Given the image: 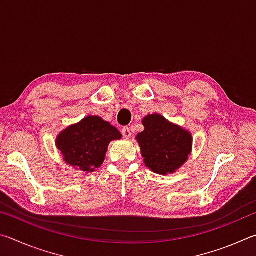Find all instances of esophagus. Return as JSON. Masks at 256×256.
Masks as SVG:
<instances>
[{
	"instance_id": "esophagus-1",
	"label": "esophagus",
	"mask_w": 256,
	"mask_h": 256,
	"mask_svg": "<svg viewBox=\"0 0 256 256\" xmlns=\"http://www.w3.org/2000/svg\"><path fill=\"white\" fill-rule=\"evenodd\" d=\"M122 134H123V136L125 138H130L132 136V131L131 130H130L128 128H124L123 130H122Z\"/></svg>"
}]
</instances>
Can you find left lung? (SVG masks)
<instances>
[{"label": "left lung", "instance_id": "1", "mask_svg": "<svg viewBox=\"0 0 256 256\" xmlns=\"http://www.w3.org/2000/svg\"><path fill=\"white\" fill-rule=\"evenodd\" d=\"M142 124L144 130L136 138L144 164L154 174H174L188 162L193 146L192 133L160 114L146 115Z\"/></svg>", "mask_w": 256, "mask_h": 256}]
</instances>
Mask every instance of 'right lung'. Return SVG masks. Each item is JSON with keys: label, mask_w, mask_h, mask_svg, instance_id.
I'll use <instances>...</instances> for the list:
<instances>
[{"label": "right lung", "mask_w": 256, "mask_h": 256, "mask_svg": "<svg viewBox=\"0 0 256 256\" xmlns=\"http://www.w3.org/2000/svg\"><path fill=\"white\" fill-rule=\"evenodd\" d=\"M120 138L122 134L110 122L89 115L64 128L56 136L55 144L68 166L92 172L102 164L110 142Z\"/></svg>", "instance_id": "add662e5"}]
</instances>
